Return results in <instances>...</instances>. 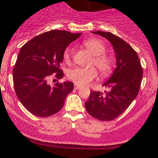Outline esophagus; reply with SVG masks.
<instances>
[{
  "mask_svg": "<svg viewBox=\"0 0 158 158\" xmlns=\"http://www.w3.org/2000/svg\"><path fill=\"white\" fill-rule=\"evenodd\" d=\"M81 88L80 85H77V84H75L74 85V89H79Z\"/></svg>",
  "mask_w": 158,
  "mask_h": 158,
  "instance_id": "34e87169",
  "label": "esophagus"
}]
</instances>
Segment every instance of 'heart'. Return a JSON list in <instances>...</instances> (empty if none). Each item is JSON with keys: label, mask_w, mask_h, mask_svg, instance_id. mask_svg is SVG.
Returning a JSON list of instances; mask_svg holds the SVG:
<instances>
[{"label": "heart", "mask_w": 158, "mask_h": 158, "mask_svg": "<svg viewBox=\"0 0 158 158\" xmlns=\"http://www.w3.org/2000/svg\"><path fill=\"white\" fill-rule=\"evenodd\" d=\"M84 46L93 54V64L97 68L101 74H107L112 69L113 62L109 56L104 54L106 51L105 46L103 42L97 39H89L84 41ZM72 49L68 47L63 53V59L65 62H69L70 60ZM96 70L94 68H80L76 67L69 70L67 77L73 83L78 85H85L94 80L96 77Z\"/></svg>", "instance_id": "obj_1"}]
</instances>
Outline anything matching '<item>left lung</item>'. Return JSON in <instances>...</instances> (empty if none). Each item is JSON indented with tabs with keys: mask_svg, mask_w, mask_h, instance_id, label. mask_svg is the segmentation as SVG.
I'll list each match as a JSON object with an SVG mask.
<instances>
[{
	"mask_svg": "<svg viewBox=\"0 0 158 158\" xmlns=\"http://www.w3.org/2000/svg\"><path fill=\"white\" fill-rule=\"evenodd\" d=\"M111 43L115 54L116 68L103 86L104 93L92 91L85 102V108L93 118L111 121L126 111L136 98L142 79V68L138 54L127 42L111 32L92 31Z\"/></svg>",
	"mask_w": 158,
	"mask_h": 158,
	"instance_id": "8db88e82",
	"label": "left lung"
}]
</instances>
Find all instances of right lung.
Here are the masks:
<instances>
[{
	"instance_id": "obj_1",
	"label": "right lung",
	"mask_w": 158,
	"mask_h": 158,
	"mask_svg": "<svg viewBox=\"0 0 158 158\" xmlns=\"http://www.w3.org/2000/svg\"><path fill=\"white\" fill-rule=\"evenodd\" d=\"M81 35L51 30L35 36L21 47L12 71L13 83L18 99L29 112L47 117L62 109L67 95L73 90V83L64 81L51 86L47 81L54 73L58 79L63 77L60 65L64 51Z\"/></svg>"
}]
</instances>
